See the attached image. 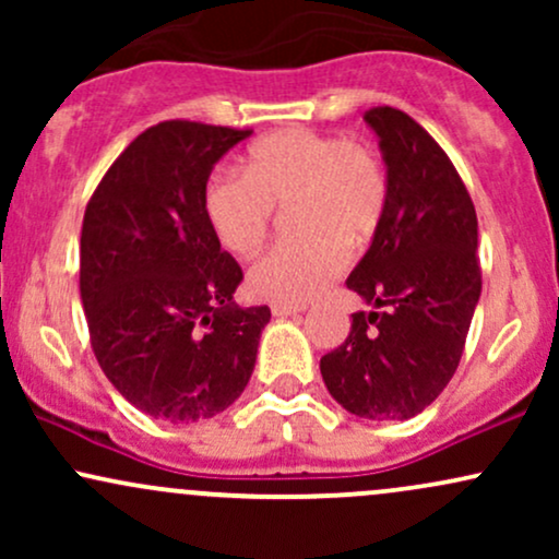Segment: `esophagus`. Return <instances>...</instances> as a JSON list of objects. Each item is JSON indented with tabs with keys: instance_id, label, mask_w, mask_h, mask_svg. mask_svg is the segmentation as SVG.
Segmentation results:
<instances>
[{
	"instance_id": "1",
	"label": "esophagus",
	"mask_w": 559,
	"mask_h": 559,
	"mask_svg": "<svg viewBox=\"0 0 559 559\" xmlns=\"http://www.w3.org/2000/svg\"><path fill=\"white\" fill-rule=\"evenodd\" d=\"M271 312L275 318H286V316H297V312H301V307H297V305H271Z\"/></svg>"
}]
</instances>
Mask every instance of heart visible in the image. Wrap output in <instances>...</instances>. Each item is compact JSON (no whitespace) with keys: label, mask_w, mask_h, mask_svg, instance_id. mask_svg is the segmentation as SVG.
Returning a JSON list of instances; mask_svg holds the SVG:
<instances>
[{"label":"heart","mask_w":559,"mask_h":559,"mask_svg":"<svg viewBox=\"0 0 559 559\" xmlns=\"http://www.w3.org/2000/svg\"><path fill=\"white\" fill-rule=\"evenodd\" d=\"M386 202V173L373 146L307 128L260 139L243 159V176L215 173L204 186V217L236 258L265 247L275 210H294L299 239L254 262L247 278L252 297L273 305H299L323 292L342 273L346 252L373 241Z\"/></svg>","instance_id":"obj_1"}]
</instances>
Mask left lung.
I'll use <instances>...</instances> for the list:
<instances>
[{
    "instance_id": "obj_1",
    "label": "left lung",
    "mask_w": 559,
    "mask_h": 559,
    "mask_svg": "<svg viewBox=\"0 0 559 559\" xmlns=\"http://www.w3.org/2000/svg\"><path fill=\"white\" fill-rule=\"evenodd\" d=\"M381 139L389 202L346 286L368 301L320 357L331 396L368 420H407L444 391L480 297L478 217L431 133L396 107L362 115Z\"/></svg>"
}]
</instances>
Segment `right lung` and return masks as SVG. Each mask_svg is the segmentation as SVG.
<instances>
[{"label":"right lung","instance_id":"right-lung-1","mask_svg":"<svg viewBox=\"0 0 559 559\" xmlns=\"http://www.w3.org/2000/svg\"><path fill=\"white\" fill-rule=\"evenodd\" d=\"M249 128L163 120L105 173L81 228L96 362L141 413L197 423L241 396L267 307L234 305L243 273L207 217L210 170Z\"/></svg>","mask_w":559,"mask_h":559}]
</instances>
